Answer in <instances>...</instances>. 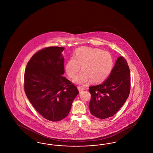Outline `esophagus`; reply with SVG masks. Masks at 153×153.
I'll list each match as a JSON object with an SVG mask.
<instances>
[{
	"label": "esophagus",
	"mask_w": 153,
	"mask_h": 153,
	"mask_svg": "<svg viewBox=\"0 0 153 153\" xmlns=\"http://www.w3.org/2000/svg\"><path fill=\"white\" fill-rule=\"evenodd\" d=\"M77 88H78V89H79V92L81 93L82 91H84V89H85V88H84L82 87L81 86H78L77 87Z\"/></svg>",
	"instance_id": "1"
}]
</instances>
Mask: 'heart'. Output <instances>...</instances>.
I'll use <instances>...</instances> for the list:
<instances>
[{
	"instance_id": "1",
	"label": "heart",
	"mask_w": 153,
	"mask_h": 153,
	"mask_svg": "<svg viewBox=\"0 0 153 153\" xmlns=\"http://www.w3.org/2000/svg\"><path fill=\"white\" fill-rule=\"evenodd\" d=\"M82 66V72L74 80L76 84L84 85L91 80L93 83H100L106 80L114 68V59L108 51L100 49L82 46L78 48L73 58L65 65L68 76L74 79Z\"/></svg>"
}]
</instances>
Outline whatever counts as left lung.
Instances as JSON below:
<instances>
[{"instance_id": "left-lung-1", "label": "left lung", "mask_w": 153, "mask_h": 153, "mask_svg": "<svg viewBox=\"0 0 153 153\" xmlns=\"http://www.w3.org/2000/svg\"><path fill=\"white\" fill-rule=\"evenodd\" d=\"M130 81L127 61L123 57H119L106 81L89 87L91 99L89 107L91 114L102 119L114 115L129 96Z\"/></svg>"}]
</instances>
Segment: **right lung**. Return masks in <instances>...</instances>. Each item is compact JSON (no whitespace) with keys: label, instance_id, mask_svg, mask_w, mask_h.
<instances>
[{"label":"right lung","instance_id":"right-lung-1","mask_svg":"<svg viewBox=\"0 0 153 153\" xmlns=\"http://www.w3.org/2000/svg\"><path fill=\"white\" fill-rule=\"evenodd\" d=\"M64 47L42 49L30 58L25 72L24 89L32 105L44 118L58 122L69 113L79 94L64 74Z\"/></svg>","mask_w":153,"mask_h":153}]
</instances>
